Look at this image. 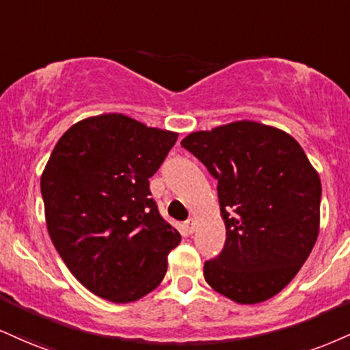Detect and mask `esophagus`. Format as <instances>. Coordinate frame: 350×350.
I'll list each match as a JSON object with an SVG mask.
<instances>
[{"mask_svg": "<svg viewBox=\"0 0 350 350\" xmlns=\"http://www.w3.org/2000/svg\"><path fill=\"white\" fill-rule=\"evenodd\" d=\"M184 228H186V231H187L189 234H192L193 231H196V221H193L192 218H191V220L184 221Z\"/></svg>", "mask_w": 350, "mask_h": 350, "instance_id": "34e87169", "label": "esophagus"}]
</instances>
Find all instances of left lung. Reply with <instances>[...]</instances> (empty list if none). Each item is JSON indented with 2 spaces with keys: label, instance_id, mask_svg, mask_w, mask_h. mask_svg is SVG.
Listing matches in <instances>:
<instances>
[{
  "label": "left lung",
  "instance_id": "1",
  "mask_svg": "<svg viewBox=\"0 0 350 350\" xmlns=\"http://www.w3.org/2000/svg\"><path fill=\"white\" fill-rule=\"evenodd\" d=\"M180 145L218 180L226 239L205 260L207 284L243 305L277 295L319 231L321 180L305 151L288 133L251 120L193 132Z\"/></svg>",
  "mask_w": 350,
  "mask_h": 350
}]
</instances>
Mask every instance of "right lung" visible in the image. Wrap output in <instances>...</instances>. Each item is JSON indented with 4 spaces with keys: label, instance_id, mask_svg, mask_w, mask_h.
<instances>
[{
    "label": "right lung",
    "instance_id": "obj_1",
    "mask_svg": "<svg viewBox=\"0 0 350 350\" xmlns=\"http://www.w3.org/2000/svg\"><path fill=\"white\" fill-rule=\"evenodd\" d=\"M178 133L122 113L84 119L63 133L40 179L55 250L94 295L116 303L161 284L179 231L159 215L150 178Z\"/></svg>",
    "mask_w": 350,
    "mask_h": 350
}]
</instances>
